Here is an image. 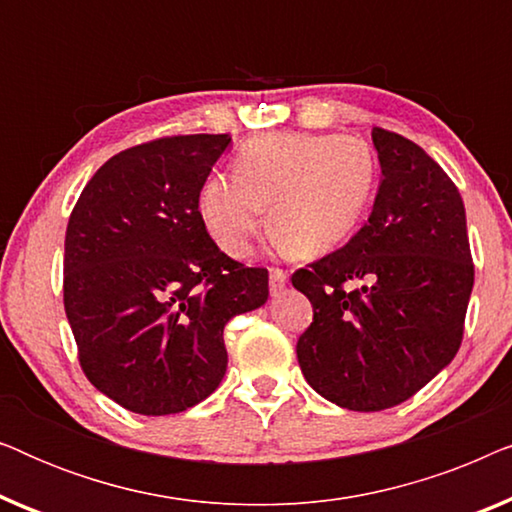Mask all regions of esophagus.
Returning <instances> with one entry per match:
<instances>
[{"instance_id": "34e87169", "label": "esophagus", "mask_w": 512, "mask_h": 512, "mask_svg": "<svg viewBox=\"0 0 512 512\" xmlns=\"http://www.w3.org/2000/svg\"><path fill=\"white\" fill-rule=\"evenodd\" d=\"M286 282H289V275H286V270L270 268V291H272V296L282 293Z\"/></svg>"}]
</instances>
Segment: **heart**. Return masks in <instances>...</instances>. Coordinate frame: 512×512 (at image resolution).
<instances>
[{"instance_id": "b5f03b06", "label": "heart", "mask_w": 512, "mask_h": 512, "mask_svg": "<svg viewBox=\"0 0 512 512\" xmlns=\"http://www.w3.org/2000/svg\"><path fill=\"white\" fill-rule=\"evenodd\" d=\"M377 177L359 137L272 132L237 149L235 174H212L200 193L209 235L230 256H247L270 205V233L293 256H321L361 221Z\"/></svg>"}]
</instances>
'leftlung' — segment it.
<instances>
[{"mask_svg":"<svg viewBox=\"0 0 512 512\" xmlns=\"http://www.w3.org/2000/svg\"><path fill=\"white\" fill-rule=\"evenodd\" d=\"M373 144L382 181L368 221L291 277L314 310L296 345L300 370L356 412L408 401L454 359L475 277L454 181L403 135L373 128Z\"/></svg>","mask_w":512,"mask_h":512,"instance_id":"obj_1","label":"left lung"}]
</instances>
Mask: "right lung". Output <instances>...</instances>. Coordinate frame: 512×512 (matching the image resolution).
I'll return each instance as SVG.
<instances>
[{
  "instance_id": "1",
  "label": "right lung",
  "mask_w": 512,
  "mask_h": 512,
  "mask_svg": "<svg viewBox=\"0 0 512 512\" xmlns=\"http://www.w3.org/2000/svg\"><path fill=\"white\" fill-rule=\"evenodd\" d=\"M228 135L130 146L93 174L65 235V312L93 387L137 415L205 401L228 366L223 326L268 300V270L216 247L200 191Z\"/></svg>"
}]
</instances>
